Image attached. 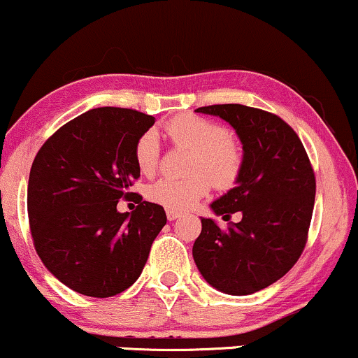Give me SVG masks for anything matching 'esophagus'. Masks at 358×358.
<instances>
[{
    "instance_id": "1",
    "label": "esophagus",
    "mask_w": 358,
    "mask_h": 358,
    "mask_svg": "<svg viewBox=\"0 0 358 358\" xmlns=\"http://www.w3.org/2000/svg\"><path fill=\"white\" fill-rule=\"evenodd\" d=\"M182 217V215H180L178 212H175V210H166V218L170 222H173V220H176V218H180Z\"/></svg>"
}]
</instances>
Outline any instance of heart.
I'll list each match as a JSON object with an SVG mask.
<instances>
[{
	"instance_id": "b5f03b06",
	"label": "heart",
	"mask_w": 358,
	"mask_h": 358,
	"mask_svg": "<svg viewBox=\"0 0 358 358\" xmlns=\"http://www.w3.org/2000/svg\"><path fill=\"white\" fill-rule=\"evenodd\" d=\"M166 133L175 145L193 148L192 176L183 180L160 178L146 188V198L166 210L185 212L210 192L230 190L243 170V148L223 124L196 115H180L166 123ZM135 163L145 175H153L160 165V141L155 130L141 133L135 143Z\"/></svg>"
}]
</instances>
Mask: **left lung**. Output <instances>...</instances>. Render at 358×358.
Returning <instances> with one entry per match:
<instances>
[{
	"label": "left lung",
	"instance_id": "left-lung-1",
	"mask_svg": "<svg viewBox=\"0 0 358 358\" xmlns=\"http://www.w3.org/2000/svg\"><path fill=\"white\" fill-rule=\"evenodd\" d=\"M220 116L243 145V170L236 187L215 200L212 210L230 220L220 228L201 218L193 260L213 288L250 295L285 275L302 255L315 203V173L294 128L268 111L236 105L195 110Z\"/></svg>",
	"mask_w": 358,
	"mask_h": 358
}]
</instances>
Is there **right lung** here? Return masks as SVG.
Returning <instances> with one entry per match:
<instances>
[{
	"label": "right lung",
	"mask_w": 358,
	"mask_h": 358,
	"mask_svg": "<svg viewBox=\"0 0 358 358\" xmlns=\"http://www.w3.org/2000/svg\"><path fill=\"white\" fill-rule=\"evenodd\" d=\"M153 123L136 110L94 108L63 124L34 157L28 182L34 248L46 268L81 295L106 299L131 287L165 227L157 203L116 210L140 178L133 152Z\"/></svg>",
	"instance_id": "1"
}]
</instances>
